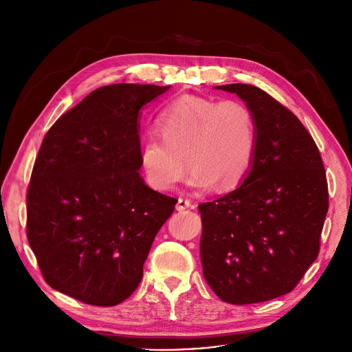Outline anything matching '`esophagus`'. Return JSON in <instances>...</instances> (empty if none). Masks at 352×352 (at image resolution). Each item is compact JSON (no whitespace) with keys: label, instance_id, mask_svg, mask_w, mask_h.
I'll list each match as a JSON object with an SVG mask.
<instances>
[{"label":"esophagus","instance_id":"obj_1","mask_svg":"<svg viewBox=\"0 0 352 352\" xmlns=\"http://www.w3.org/2000/svg\"><path fill=\"white\" fill-rule=\"evenodd\" d=\"M191 207V199L188 198H184V197H179L178 201H177V210L178 211H182V210H187Z\"/></svg>","mask_w":352,"mask_h":352}]
</instances>
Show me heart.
I'll return each instance as SVG.
<instances>
[{
  "mask_svg": "<svg viewBox=\"0 0 352 352\" xmlns=\"http://www.w3.org/2000/svg\"><path fill=\"white\" fill-rule=\"evenodd\" d=\"M161 137L146 138L140 164L148 186L168 191L182 178L187 161L188 184L206 190L217 182L230 190L241 184L256 150L252 111L241 101H217L197 96L174 100L158 117Z\"/></svg>",
  "mask_w": 352,
  "mask_h": 352,
  "instance_id": "heart-1",
  "label": "heart"
}]
</instances>
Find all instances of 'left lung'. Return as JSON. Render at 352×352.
<instances>
[{"label":"left lung","instance_id":"left-lung-1","mask_svg":"<svg viewBox=\"0 0 352 352\" xmlns=\"http://www.w3.org/2000/svg\"><path fill=\"white\" fill-rule=\"evenodd\" d=\"M215 88L252 111L256 150L241 186L198 206L202 271L224 302H264L291 292L317 260L328 211L324 164L301 121L265 91Z\"/></svg>","mask_w":352,"mask_h":352}]
</instances>
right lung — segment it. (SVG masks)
<instances>
[{"instance_id": "add662e5", "label": "right lung", "mask_w": 352, "mask_h": 352, "mask_svg": "<svg viewBox=\"0 0 352 352\" xmlns=\"http://www.w3.org/2000/svg\"><path fill=\"white\" fill-rule=\"evenodd\" d=\"M168 87L92 91L47 133L27 192V236L45 281L81 302L131 295L177 199L140 174V114Z\"/></svg>"}]
</instances>
